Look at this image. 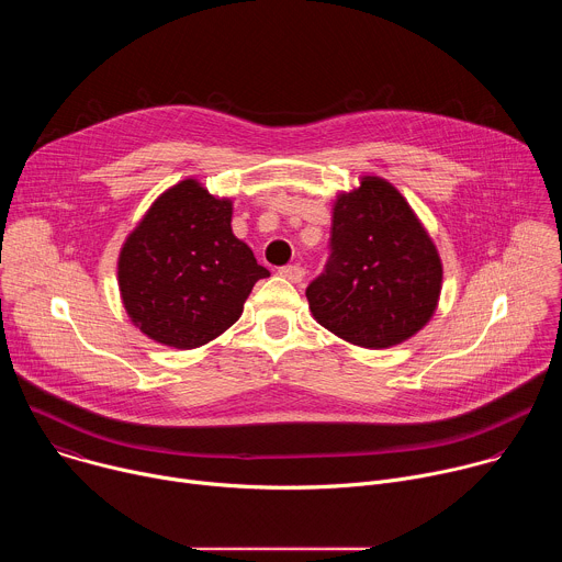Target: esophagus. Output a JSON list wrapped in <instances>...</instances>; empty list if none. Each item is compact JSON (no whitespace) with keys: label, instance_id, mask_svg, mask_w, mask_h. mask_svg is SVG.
<instances>
[{"label":"esophagus","instance_id":"34e87169","mask_svg":"<svg viewBox=\"0 0 562 562\" xmlns=\"http://www.w3.org/2000/svg\"><path fill=\"white\" fill-rule=\"evenodd\" d=\"M280 276H282L284 280H289V282H302L304 276H306V271H304L300 265H291V267H282V269H280Z\"/></svg>","mask_w":562,"mask_h":562}]
</instances>
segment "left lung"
Returning <instances> with one entry per match:
<instances>
[{"label": "left lung", "mask_w": 562, "mask_h": 562, "mask_svg": "<svg viewBox=\"0 0 562 562\" xmlns=\"http://www.w3.org/2000/svg\"><path fill=\"white\" fill-rule=\"evenodd\" d=\"M331 254L306 286L313 317L338 338L386 349L416 336L436 311L442 262L400 191L364 176L334 204Z\"/></svg>", "instance_id": "obj_1"}]
</instances>
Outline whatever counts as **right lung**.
Returning a JSON list of instances; mask_svg holds the SVG:
<instances>
[{
  "label": "right lung",
  "instance_id": "add662e5",
  "mask_svg": "<svg viewBox=\"0 0 562 562\" xmlns=\"http://www.w3.org/2000/svg\"><path fill=\"white\" fill-rule=\"evenodd\" d=\"M233 202L189 178L159 195L126 237L117 282L131 323L150 340L195 349L243 315L269 276L231 231Z\"/></svg>",
  "mask_w": 562,
  "mask_h": 562
}]
</instances>
